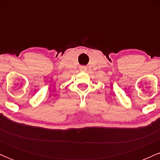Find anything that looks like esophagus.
Masks as SVG:
<instances>
[{"label": "esophagus", "mask_w": 160, "mask_h": 160, "mask_svg": "<svg viewBox=\"0 0 160 160\" xmlns=\"http://www.w3.org/2000/svg\"><path fill=\"white\" fill-rule=\"evenodd\" d=\"M80 71H85V70H86V67H80Z\"/></svg>", "instance_id": "esophagus-1"}]
</instances>
